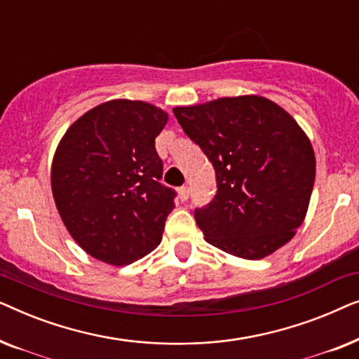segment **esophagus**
<instances>
[{
	"label": "esophagus",
	"instance_id": "1",
	"mask_svg": "<svg viewBox=\"0 0 359 359\" xmlns=\"http://www.w3.org/2000/svg\"><path fill=\"white\" fill-rule=\"evenodd\" d=\"M178 196H180V199L183 201H188V198H189V188L188 186H181V188L178 189Z\"/></svg>",
	"mask_w": 359,
	"mask_h": 359
}]
</instances>
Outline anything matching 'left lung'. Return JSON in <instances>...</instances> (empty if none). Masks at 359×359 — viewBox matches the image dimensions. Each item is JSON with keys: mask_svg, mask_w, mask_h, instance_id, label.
<instances>
[{"mask_svg": "<svg viewBox=\"0 0 359 359\" xmlns=\"http://www.w3.org/2000/svg\"><path fill=\"white\" fill-rule=\"evenodd\" d=\"M173 114L215 170L217 193L194 209L205 240L245 259L286 245L306 217L316 180L312 145L297 122L262 96L220 97Z\"/></svg>", "mask_w": 359, "mask_h": 359, "instance_id": "left-lung-1", "label": "left lung"}]
</instances>
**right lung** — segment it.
Returning <instances> with one entry per match:
<instances>
[{
    "label": "right lung",
    "instance_id": "1",
    "mask_svg": "<svg viewBox=\"0 0 359 359\" xmlns=\"http://www.w3.org/2000/svg\"><path fill=\"white\" fill-rule=\"evenodd\" d=\"M168 116L142 101L96 106L65 132L52 193L75 242L104 263L129 264L158 247L176 191L161 184L155 137Z\"/></svg>",
    "mask_w": 359,
    "mask_h": 359
}]
</instances>
